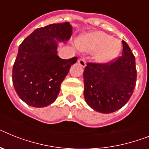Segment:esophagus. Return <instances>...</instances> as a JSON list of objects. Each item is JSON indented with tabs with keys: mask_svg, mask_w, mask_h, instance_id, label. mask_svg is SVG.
Masks as SVG:
<instances>
[{
	"mask_svg": "<svg viewBox=\"0 0 149 149\" xmlns=\"http://www.w3.org/2000/svg\"><path fill=\"white\" fill-rule=\"evenodd\" d=\"M78 63H79V65H80L81 67H85L86 66V60L84 59V58H79V59L78 60Z\"/></svg>",
	"mask_w": 149,
	"mask_h": 149,
	"instance_id": "esophagus-1",
	"label": "esophagus"
}]
</instances>
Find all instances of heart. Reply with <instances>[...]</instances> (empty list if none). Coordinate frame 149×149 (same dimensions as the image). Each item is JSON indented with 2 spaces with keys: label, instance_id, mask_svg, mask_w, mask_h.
<instances>
[{
  "label": "heart",
  "instance_id": "b5f03b06",
  "mask_svg": "<svg viewBox=\"0 0 149 149\" xmlns=\"http://www.w3.org/2000/svg\"><path fill=\"white\" fill-rule=\"evenodd\" d=\"M78 46L86 52L97 51L95 59L100 63H108L114 59L121 48L119 41L112 39L111 36L102 32H92L82 37L79 41Z\"/></svg>",
  "mask_w": 149,
  "mask_h": 149
}]
</instances>
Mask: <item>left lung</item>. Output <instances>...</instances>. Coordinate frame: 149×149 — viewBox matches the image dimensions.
Wrapping results in <instances>:
<instances>
[{"mask_svg":"<svg viewBox=\"0 0 149 149\" xmlns=\"http://www.w3.org/2000/svg\"><path fill=\"white\" fill-rule=\"evenodd\" d=\"M122 56L108 63H87L83 72L84 97L90 107L103 113L114 112L127 103L136 86L133 54L122 41Z\"/></svg>","mask_w":149,"mask_h":149,"instance_id":"1","label":"left lung"}]
</instances>
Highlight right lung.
I'll return each mask as SVG.
<instances>
[{
  "label": "right lung",
  "instance_id": "add662e5",
  "mask_svg": "<svg viewBox=\"0 0 149 149\" xmlns=\"http://www.w3.org/2000/svg\"><path fill=\"white\" fill-rule=\"evenodd\" d=\"M71 35L68 22L54 23L36 29L20 44L12 79L15 91L25 103L43 107L55 101L61 84L77 57L61 59L54 38L66 42Z\"/></svg>",
  "mask_w": 149,
  "mask_h": 149
}]
</instances>
